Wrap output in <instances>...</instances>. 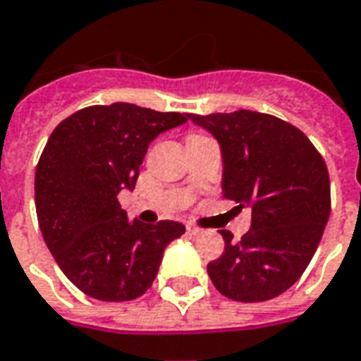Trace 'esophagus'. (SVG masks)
I'll return each instance as SVG.
<instances>
[{
    "label": "esophagus",
    "instance_id": "34e87169",
    "mask_svg": "<svg viewBox=\"0 0 361 361\" xmlns=\"http://www.w3.org/2000/svg\"><path fill=\"white\" fill-rule=\"evenodd\" d=\"M187 233H189V235L191 236H199V235H202V229H199V227H195V225H187Z\"/></svg>",
    "mask_w": 361,
    "mask_h": 361
}]
</instances>
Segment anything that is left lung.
<instances>
[{
	"mask_svg": "<svg viewBox=\"0 0 361 361\" xmlns=\"http://www.w3.org/2000/svg\"><path fill=\"white\" fill-rule=\"evenodd\" d=\"M187 117L219 144L224 199L252 208L240 242L221 231L225 252L208 263V276L233 301L284 293L309 267L329 219L326 162L299 128L272 115L240 109Z\"/></svg>",
	"mask_w": 361,
	"mask_h": 361,
	"instance_id": "1",
	"label": "left lung"
}]
</instances>
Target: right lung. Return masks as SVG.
<instances>
[{
    "mask_svg": "<svg viewBox=\"0 0 361 361\" xmlns=\"http://www.w3.org/2000/svg\"><path fill=\"white\" fill-rule=\"evenodd\" d=\"M187 114L115 102L70 115L52 130L35 169V210L47 247L73 284L100 301H130L155 280L178 221H128L123 189L136 185L147 147Z\"/></svg>",
    "mask_w": 361,
    "mask_h": 361,
    "instance_id": "add662e5",
    "label": "right lung"
}]
</instances>
